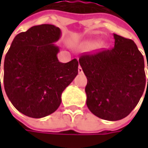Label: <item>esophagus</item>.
<instances>
[{
  "label": "esophagus",
  "instance_id": "esophagus-1",
  "mask_svg": "<svg viewBox=\"0 0 148 148\" xmlns=\"http://www.w3.org/2000/svg\"><path fill=\"white\" fill-rule=\"evenodd\" d=\"M78 72H79V74H82L83 73V70L81 67V66H79V67H78Z\"/></svg>",
  "mask_w": 148,
  "mask_h": 148
}]
</instances>
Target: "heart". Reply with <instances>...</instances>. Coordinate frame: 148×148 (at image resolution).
<instances>
[{
    "mask_svg": "<svg viewBox=\"0 0 148 148\" xmlns=\"http://www.w3.org/2000/svg\"><path fill=\"white\" fill-rule=\"evenodd\" d=\"M99 40L98 39H91V40H88L86 43H84V47L86 49H92L94 47H96L97 45L99 44Z\"/></svg>",
    "mask_w": 148,
    "mask_h": 148,
    "instance_id": "obj_1",
    "label": "heart"
}]
</instances>
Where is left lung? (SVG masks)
<instances>
[{"label":"left lung","instance_id":"left-lung-1","mask_svg":"<svg viewBox=\"0 0 148 148\" xmlns=\"http://www.w3.org/2000/svg\"><path fill=\"white\" fill-rule=\"evenodd\" d=\"M114 38L112 49L79 58L87 78V107L95 116L109 121L128 116L138 105L146 86L144 58L137 45L115 34Z\"/></svg>","mask_w":148,"mask_h":148}]
</instances>
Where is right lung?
Listing matches in <instances>:
<instances>
[{
    "label": "right lung",
    "instance_id": "obj_1",
    "mask_svg": "<svg viewBox=\"0 0 148 148\" xmlns=\"http://www.w3.org/2000/svg\"><path fill=\"white\" fill-rule=\"evenodd\" d=\"M61 35L53 25L33 26L14 37L5 57V93L26 116L40 119L55 112L63 90L77 77V59L63 63L58 58L60 49L54 43Z\"/></svg>",
    "mask_w": 148,
    "mask_h": 148
}]
</instances>
